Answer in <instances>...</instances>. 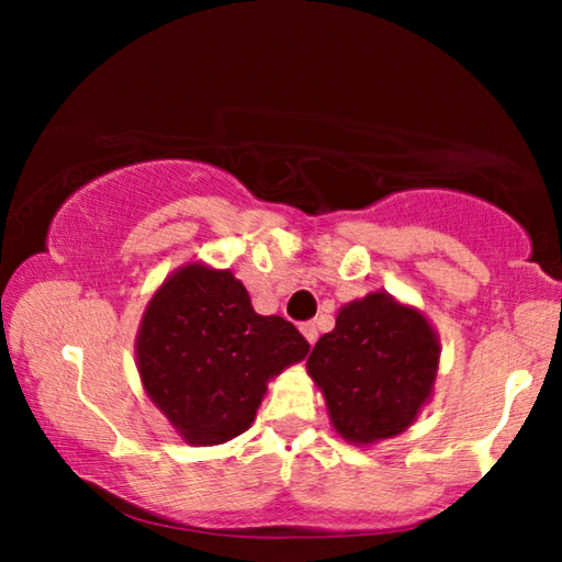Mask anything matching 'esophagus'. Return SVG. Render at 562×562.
<instances>
[{
	"label": "esophagus",
	"instance_id": "1",
	"mask_svg": "<svg viewBox=\"0 0 562 562\" xmlns=\"http://www.w3.org/2000/svg\"><path fill=\"white\" fill-rule=\"evenodd\" d=\"M300 331L304 335V339L310 341V345H315V341H317V325H315V322H304V325H300Z\"/></svg>",
	"mask_w": 562,
	"mask_h": 562
}]
</instances>
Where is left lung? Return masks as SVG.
I'll return each instance as SVG.
<instances>
[{"label": "left lung", "instance_id": "left-lung-1", "mask_svg": "<svg viewBox=\"0 0 562 562\" xmlns=\"http://www.w3.org/2000/svg\"><path fill=\"white\" fill-rule=\"evenodd\" d=\"M439 355V335L422 312L372 292L339 310L335 329L312 349L307 372L337 434L364 446L414 424L431 398Z\"/></svg>", "mask_w": 562, "mask_h": 562}]
</instances>
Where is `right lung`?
<instances>
[{
  "instance_id": "add662e5",
  "label": "right lung",
  "mask_w": 562,
  "mask_h": 562,
  "mask_svg": "<svg viewBox=\"0 0 562 562\" xmlns=\"http://www.w3.org/2000/svg\"><path fill=\"white\" fill-rule=\"evenodd\" d=\"M307 351L292 322L258 315L231 270L203 262L160 284L136 337L146 394L193 446L225 443L250 429L270 379Z\"/></svg>"
}]
</instances>
